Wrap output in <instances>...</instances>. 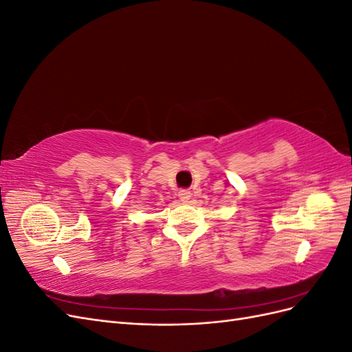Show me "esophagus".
<instances>
[{
    "label": "esophagus",
    "mask_w": 352,
    "mask_h": 352,
    "mask_svg": "<svg viewBox=\"0 0 352 352\" xmlns=\"http://www.w3.org/2000/svg\"><path fill=\"white\" fill-rule=\"evenodd\" d=\"M190 198V190L188 189H180L179 190V199L182 202H188V199Z\"/></svg>",
    "instance_id": "34e87169"
}]
</instances>
